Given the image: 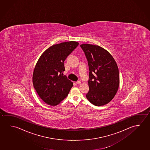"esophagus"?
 <instances>
[{"label":"esophagus","instance_id":"1","mask_svg":"<svg viewBox=\"0 0 150 150\" xmlns=\"http://www.w3.org/2000/svg\"><path fill=\"white\" fill-rule=\"evenodd\" d=\"M81 82L80 81H77L76 82V83L77 84H81Z\"/></svg>","mask_w":150,"mask_h":150}]
</instances>
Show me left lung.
Segmentation results:
<instances>
[{"label":"left lung","mask_w":150,"mask_h":150,"mask_svg":"<svg viewBox=\"0 0 150 150\" xmlns=\"http://www.w3.org/2000/svg\"><path fill=\"white\" fill-rule=\"evenodd\" d=\"M89 70V90L86 98L95 106L107 104L115 96L120 84L118 66L110 53L98 45H80Z\"/></svg>","instance_id":"left-lung-1"}]
</instances>
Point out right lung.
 Returning a JSON list of instances; mask_svg holds the SVG:
<instances>
[{"mask_svg": "<svg viewBox=\"0 0 150 150\" xmlns=\"http://www.w3.org/2000/svg\"><path fill=\"white\" fill-rule=\"evenodd\" d=\"M79 43L69 41L54 44L40 56L33 74V83L40 98L56 106L69 94L73 83L65 76L64 62Z\"/></svg>", "mask_w": 150, "mask_h": 150, "instance_id": "add662e5", "label": "right lung"}]
</instances>
